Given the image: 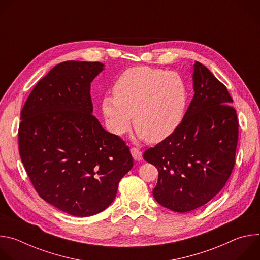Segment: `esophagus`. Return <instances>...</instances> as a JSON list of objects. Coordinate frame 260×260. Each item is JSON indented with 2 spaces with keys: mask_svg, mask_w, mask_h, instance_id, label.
<instances>
[{
  "mask_svg": "<svg viewBox=\"0 0 260 260\" xmlns=\"http://www.w3.org/2000/svg\"><path fill=\"white\" fill-rule=\"evenodd\" d=\"M131 153H132V155H133V157H134V159L135 160H142L143 159V155H142V152L138 149V148H136V147H132L131 148Z\"/></svg>",
  "mask_w": 260,
  "mask_h": 260,
  "instance_id": "1",
  "label": "esophagus"
}]
</instances>
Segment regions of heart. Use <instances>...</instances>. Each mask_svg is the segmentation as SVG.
Instances as JSON below:
<instances>
[{"mask_svg":"<svg viewBox=\"0 0 260 260\" xmlns=\"http://www.w3.org/2000/svg\"><path fill=\"white\" fill-rule=\"evenodd\" d=\"M114 96L102 100L109 129L120 136L134 125L141 138L158 143L181 125L188 106V89L176 72L146 66L125 70L112 87Z\"/></svg>","mask_w":260,"mask_h":260,"instance_id":"1","label":"heart"}]
</instances>
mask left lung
I'll use <instances>...</instances> for the list:
<instances>
[{"mask_svg": "<svg viewBox=\"0 0 260 260\" xmlns=\"http://www.w3.org/2000/svg\"><path fill=\"white\" fill-rule=\"evenodd\" d=\"M194 95L178 129L147 149L143 157L158 170L153 197L162 207L185 213L211 201L224 187L236 164L239 121L226 88L199 61Z\"/></svg>", "mask_w": 260, "mask_h": 260, "instance_id": "left-lung-1", "label": "left lung"}]
</instances>
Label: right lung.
I'll return each instance as SVG.
<instances>
[{
	"instance_id": "add662e5",
	"label": "right lung",
	"mask_w": 260,
	"mask_h": 260,
	"mask_svg": "<svg viewBox=\"0 0 260 260\" xmlns=\"http://www.w3.org/2000/svg\"><path fill=\"white\" fill-rule=\"evenodd\" d=\"M103 63L68 60L52 68L20 113L18 150L39 196L70 215L104 211L133 168L129 147L92 115L90 82Z\"/></svg>"
}]
</instances>
